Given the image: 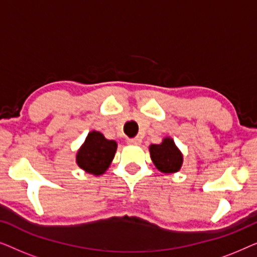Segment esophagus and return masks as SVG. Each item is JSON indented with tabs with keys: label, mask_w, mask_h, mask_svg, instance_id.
Masks as SVG:
<instances>
[{
	"label": "esophagus",
	"mask_w": 257,
	"mask_h": 257,
	"mask_svg": "<svg viewBox=\"0 0 257 257\" xmlns=\"http://www.w3.org/2000/svg\"><path fill=\"white\" fill-rule=\"evenodd\" d=\"M127 144H130V145H140V144H142V140L139 138H131L127 139Z\"/></svg>",
	"instance_id": "1"
}]
</instances>
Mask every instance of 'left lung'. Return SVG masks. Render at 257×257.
<instances>
[{
    "label": "left lung",
    "instance_id": "8db88e82",
    "mask_svg": "<svg viewBox=\"0 0 257 257\" xmlns=\"http://www.w3.org/2000/svg\"><path fill=\"white\" fill-rule=\"evenodd\" d=\"M150 153L156 167L163 173H174L180 170L182 154L171 138H165L159 145H151Z\"/></svg>",
    "mask_w": 257,
    "mask_h": 257
}]
</instances>
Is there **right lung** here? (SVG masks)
I'll return each instance as SVG.
<instances>
[{"label": "right lung", "mask_w": 257, "mask_h": 257, "mask_svg": "<svg viewBox=\"0 0 257 257\" xmlns=\"http://www.w3.org/2000/svg\"><path fill=\"white\" fill-rule=\"evenodd\" d=\"M117 143L107 140L100 132L93 131L87 135L83 146L77 153V164L91 174H103L113 159Z\"/></svg>", "instance_id": "1"}]
</instances>
